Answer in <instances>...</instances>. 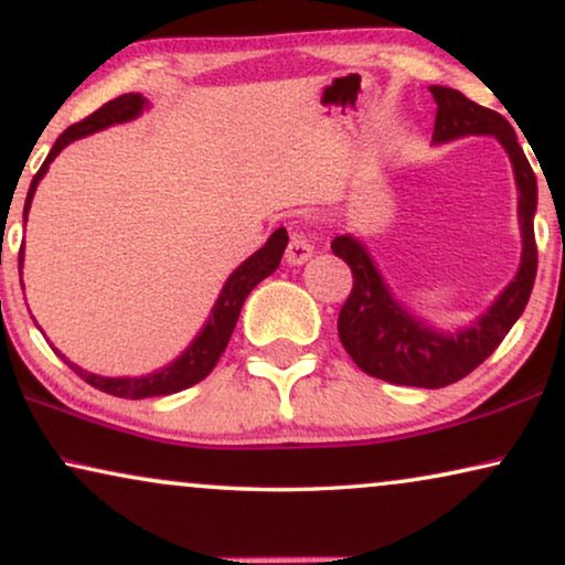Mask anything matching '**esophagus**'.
Instances as JSON below:
<instances>
[{"label": "esophagus", "instance_id": "1", "mask_svg": "<svg viewBox=\"0 0 565 565\" xmlns=\"http://www.w3.org/2000/svg\"><path fill=\"white\" fill-rule=\"evenodd\" d=\"M311 254H313V244L308 242V236L298 234V231H292L288 249H285V262H288V265H303V262L311 257Z\"/></svg>", "mask_w": 565, "mask_h": 565}]
</instances>
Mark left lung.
<instances>
[{"label": "left lung", "instance_id": "1", "mask_svg": "<svg viewBox=\"0 0 565 565\" xmlns=\"http://www.w3.org/2000/svg\"><path fill=\"white\" fill-rule=\"evenodd\" d=\"M429 92L437 103V143L460 136H497L504 143L520 188L522 265L509 288L473 327L445 337L429 331L393 300L360 242H354L352 236H337L331 242V252L352 269V290L337 321L347 354L362 373L381 377L385 383L416 385V388H443L473 373L522 316L537 275L535 223H532L537 207V182L522 146L516 143L514 128L504 115L473 103L458 89L429 87Z\"/></svg>", "mask_w": 565, "mask_h": 565}]
</instances>
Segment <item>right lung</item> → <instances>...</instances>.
Returning <instances> with one entry per match:
<instances>
[{
	"label": "right lung",
	"instance_id": "add662e5",
	"mask_svg": "<svg viewBox=\"0 0 565 565\" xmlns=\"http://www.w3.org/2000/svg\"><path fill=\"white\" fill-rule=\"evenodd\" d=\"M143 105H146V99L141 95L128 92V95H120V97L110 99V103H105L99 110L87 115L84 120L68 126L64 134L58 136V141L53 143V149L49 157H45L43 167L38 169L33 182H30L28 200H25V218H28V207H30V200H33L38 182H41L45 169H49L51 161L56 159V153L64 149L66 143H72V141H76V138H82L87 134H95V130L113 126V122L136 118V115L143 110ZM285 246H288V231L277 228L275 234L269 236V242L262 246L259 252H254L252 257L228 277V282L223 285L218 300H215L211 319H207L205 329L200 331V337L195 339V342L190 344V350L184 352L180 360L172 362V365L161 370V373H153L146 377H103V375H92V373H87V370L76 367L66 360L64 362L74 370L76 375L82 377V381H87L89 385H95V388H99L103 393H110V396H118V398L169 396V393L190 388V385L203 381V377L215 367V362L221 360V354H223V350H226L231 334H234V327L238 321V313H242L246 296H249V292L257 288L262 280H265V277L275 273L277 265H280V259H282ZM20 265H22V249H20Z\"/></svg>",
	"mask_w": 565,
	"mask_h": 565
}]
</instances>
